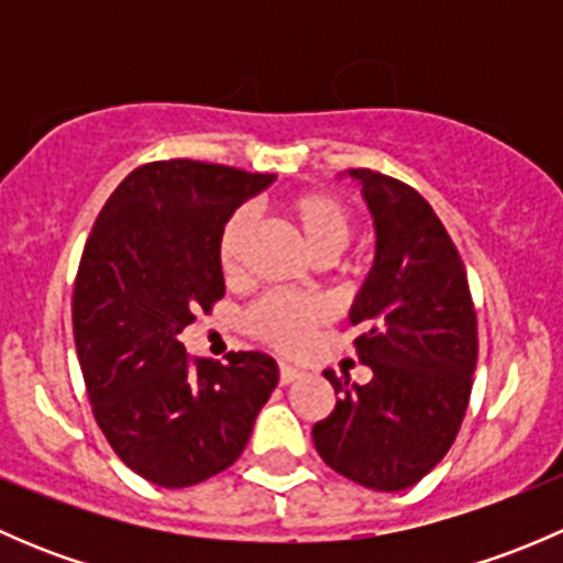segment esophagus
Listing matches in <instances>:
<instances>
[{
  "instance_id": "34e87169",
  "label": "esophagus",
  "mask_w": 563,
  "mask_h": 563,
  "mask_svg": "<svg viewBox=\"0 0 563 563\" xmlns=\"http://www.w3.org/2000/svg\"><path fill=\"white\" fill-rule=\"evenodd\" d=\"M299 376H302V371H299V367L288 365V362H280V384L297 382Z\"/></svg>"
}]
</instances>
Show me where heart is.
Here are the masks:
<instances>
[{
  "mask_svg": "<svg viewBox=\"0 0 563 563\" xmlns=\"http://www.w3.org/2000/svg\"><path fill=\"white\" fill-rule=\"evenodd\" d=\"M288 223L302 236L305 247L310 250L316 261L338 258L354 234V214L349 203L329 190H305L288 198L283 203ZM250 234V212L236 209L223 223L218 236V264L223 275H236L242 264V250H245ZM323 310L316 302L297 297H283L272 294L255 302L245 316V329L253 338L264 340L266 345L280 351H294L308 340L310 329L321 323Z\"/></svg>",
  "mask_w": 563,
  "mask_h": 563,
  "instance_id": "1",
  "label": "heart"
}]
</instances>
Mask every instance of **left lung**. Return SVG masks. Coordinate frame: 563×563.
I'll use <instances>...</instances> for the list:
<instances>
[{"mask_svg":"<svg viewBox=\"0 0 563 563\" xmlns=\"http://www.w3.org/2000/svg\"><path fill=\"white\" fill-rule=\"evenodd\" d=\"M373 214L376 258L349 321L367 384L323 373L338 406L313 424L329 468L371 490H406L450 452L476 371V313L455 242L413 187L351 168Z\"/></svg>","mask_w":563,"mask_h":563,"instance_id":"obj_1","label":"left lung"}]
</instances>
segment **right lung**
Listing matches in <instances>:
<instances>
[{"mask_svg":"<svg viewBox=\"0 0 563 563\" xmlns=\"http://www.w3.org/2000/svg\"><path fill=\"white\" fill-rule=\"evenodd\" d=\"M272 174L198 161L135 168L111 192L84 247L73 334L100 430L152 485L190 487L247 446L277 362L231 351L190 360L179 334L225 294L218 236Z\"/></svg>","mask_w":563,"mask_h":563,"instance_id":"obj_1","label":"right lung"}]
</instances>
